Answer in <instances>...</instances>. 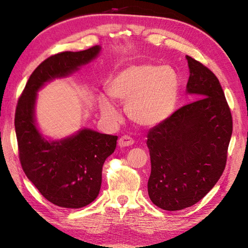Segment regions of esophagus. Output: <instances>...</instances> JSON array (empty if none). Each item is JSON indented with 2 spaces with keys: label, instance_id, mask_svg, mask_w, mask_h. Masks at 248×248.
Instances as JSON below:
<instances>
[{
  "label": "esophagus",
  "instance_id": "1",
  "mask_svg": "<svg viewBox=\"0 0 248 248\" xmlns=\"http://www.w3.org/2000/svg\"><path fill=\"white\" fill-rule=\"evenodd\" d=\"M133 144H134V140L128 135L121 136V138L118 140V146L121 147V148H123V147L132 146Z\"/></svg>",
  "mask_w": 248,
  "mask_h": 248
}]
</instances>
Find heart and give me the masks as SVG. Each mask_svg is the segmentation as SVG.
Instances as JSON below:
<instances>
[{"label":"heart","mask_w":248,"mask_h":248,"mask_svg":"<svg viewBox=\"0 0 248 248\" xmlns=\"http://www.w3.org/2000/svg\"><path fill=\"white\" fill-rule=\"evenodd\" d=\"M179 77L170 66L140 64L121 70L109 83L113 98L127 104L130 119L140 127L154 128L175 112L179 96ZM99 108L109 123H117L118 108L112 100L99 97Z\"/></svg>","instance_id":"heart-1"}]
</instances>
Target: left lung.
Here are the masks:
<instances>
[{
	"mask_svg": "<svg viewBox=\"0 0 248 248\" xmlns=\"http://www.w3.org/2000/svg\"><path fill=\"white\" fill-rule=\"evenodd\" d=\"M186 93L196 99L147 135L148 195L156 207L177 211L202 199L225 170L232 117L218 78L186 55Z\"/></svg>",
	"mask_w": 248,
	"mask_h": 248,
	"instance_id": "left-lung-1",
	"label": "left lung"
}]
</instances>
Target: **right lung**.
<instances>
[{
	"label": "right lung",
	"mask_w": 248,
	"mask_h": 248,
	"mask_svg": "<svg viewBox=\"0 0 248 248\" xmlns=\"http://www.w3.org/2000/svg\"><path fill=\"white\" fill-rule=\"evenodd\" d=\"M101 46L62 52L44 61L31 73L15 115L21 166L43 196L62 208L78 209L97 198L102 166L113 154L117 136L87 128L62 140L45 138L36 124L37 93L46 83L66 78L96 59Z\"/></svg>",
	"instance_id": "obj_1"
}]
</instances>
